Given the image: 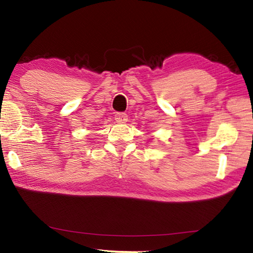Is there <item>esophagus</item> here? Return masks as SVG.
<instances>
[{
    "mask_svg": "<svg viewBox=\"0 0 253 253\" xmlns=\"http://www.w3.org/2000/svg\"><path fill=\"white\" fill-rule=\"evenodd\" d=\"M127 119H128V116L125 113H118L116 114V116H115V121H116V123L118 124L126 123Z\"/></svg>",
    "mask_w": 253,
    "mask_h": 253,
    "instance_id": "obj_1",
    "label": "esophagus"
}]
</instances>
